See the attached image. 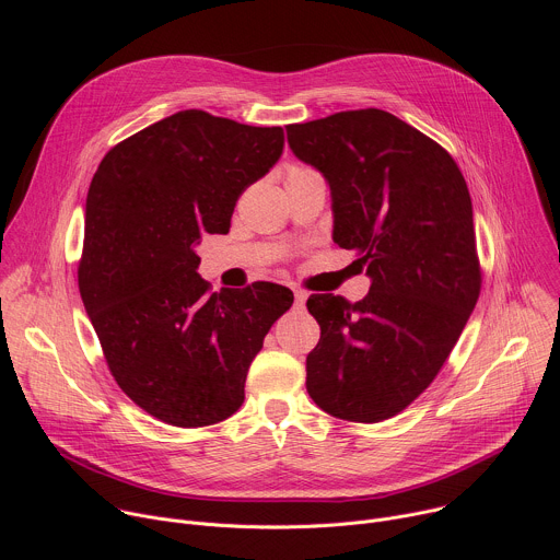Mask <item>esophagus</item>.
Instances as JSON below:
<instances>
[{
    "mask_svg": "<svg viewBox=\"0 0 560 560\" xmlns=\"http://www.w3.org/2000/svg\"><path fill=\"white\" fill-rule=\"evenodd\" d=\"M305 301H307V292L305 290H294V305L299 310L305 305Z\"/></svg>",
    "mask_w": 560,
    "mask_h": 560,
    "instance_id": "34e87169",
    "label": "esophagus"
}]
</instances>
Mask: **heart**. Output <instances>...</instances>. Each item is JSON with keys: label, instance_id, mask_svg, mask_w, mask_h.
Here are the masks:
<instances>
[{"label": "heart", "instance_id": "b5f03b06", "mask_svg": "<svg viewBox=\"0 0 560 560\" xmlns=\"http://www.w3.org/2000/svg\"><path fill=\"white\" fill-rule=\"evenodd\" d=\"M310 175H316V171L307 168V166H299V164H292L285 168V182L290 179H301V177H310Z\"/></svg>", "mask_w": 560, "mask_h": 560}]
</instances>
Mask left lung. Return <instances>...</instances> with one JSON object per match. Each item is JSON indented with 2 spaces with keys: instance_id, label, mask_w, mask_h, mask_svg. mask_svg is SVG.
<instances>
[{
  "instance_id": "1",
  "label": "left lung",
  "mask_w": 560,
  "mask_h": 560,
  "mask_svg": "<svg viewBox=\"0 0 560 560\" xmlns=\"http://www.w3.org/2000/svg\"><path fill=\"white\" fill-rule=\"evenodd\" d=\"M285 132L330 184L335 244L372 279L357 303L310 294L322 339L305 387L337 419L381 423L430 387L481 294L469 190L441 143L378 108Z\"/></svg>"
}]
</instances>
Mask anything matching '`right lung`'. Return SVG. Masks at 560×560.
<instances>
[{
  "instance_id": "1",
  "label": "right lung",
  "mask_w": 560,
  "mask_h": 560,
  "mask_svg": "<svg viewBox=\"0 0 560 560\" xmlns=\"http://www.w3.org/2000/svg\"><path fill=\"white\" fill-rule=\"evenodd\" d=\"M283 141L279 126L182 110L113 145L91 182L79 292L117 385L168 425L242 408L248 368L294 301L268 281L217 294L197 275L201 236L230 230Z\"/></svg>"
}]
</instances>
